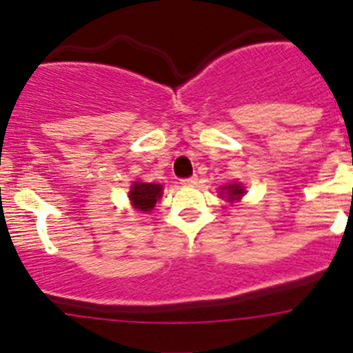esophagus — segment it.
Here are the masks:
<instances>
[{"label": "esophagus", "instance_id": "1", "mask_svg": "<svg viewBox=\"0 0 353 353\" xmlns=\"http://www.w3.org/2000/svg\"><path fill=\"white\" fill-rule=\"evenodd\" d=\"M196 183H198L196 176H191V177H186V179H183V184H186V186H194Z\"/></svg>", "mask_w": 353, "mask_h": 353}]
</instances>
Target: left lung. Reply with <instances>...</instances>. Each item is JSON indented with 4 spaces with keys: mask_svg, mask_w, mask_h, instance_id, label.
Returning a JSON list of instances; mask_svg holds the SVG:
<instances>
[{
    "mask_svg": "<svg viewBox=\"0 0 353 353\" xmlns=\"http://www.w3.org/2000/svg\"><path fill=\"white\" fill-rule=\"evenodd\" d=\"M223 191H225L227 198H229L230 201H234V199H239L244 194V188L241 186V184H230V186L223 188Z\"/></svg>",
    "mask_w": 353,
    "mask_h": 353,
    "instance_id": "1",
    "label": "left lung"
}]
</instances>
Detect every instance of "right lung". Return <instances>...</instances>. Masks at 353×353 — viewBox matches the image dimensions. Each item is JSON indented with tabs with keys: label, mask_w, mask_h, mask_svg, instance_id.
<instances>
[{
	"label": "right lung",
	"mask_w": 353,
	"mask_h": 353,
	"mask_svg": "<svg viewBox=\"0 0 353 353\" xmlns=\"http://www.w3.org/2000/svg\"><path fill=\"white\" fill-rule=\"evenodd\" d=\"M160 196H162V186L160 184L134 183L130 191L131 203L140 212H150Z\"/></svg>",
	"instance_id": "add662e5"
}]
</instances>
